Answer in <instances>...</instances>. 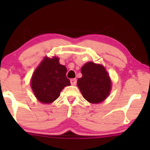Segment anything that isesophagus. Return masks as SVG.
<instances>
[{
	"label": "esophagus",
	"mask_w": 150,
	"mask_h": 150,
	"mask_svg": "<svg viewBox=\"0 0 150 150\" xmlns=\"http://www.w3.org/2000/svg\"><path fill=\"white\" fill-rule=\"evenodd\" d=\"M70 83H71V85H75L76 84V83H77L76 79H71L70 80Z\"/></svg>",
	"instance_id": "1"
}]
</instances>
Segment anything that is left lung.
Masks as SVG:
<instances>
[{
    "instance_id": "left-lung-1",
    "label": "left lung",
    "mask_w": 150,
    "mask_h": 150,
    "mask_svg": "<svg viewBox=\"0 0 150 150\" xmlns=\"http://www.w3.org/2000/svg\"><path fill=\"white\" fill-rule=\"evenodd\" d=\"M83 77L78 79V86L85 100L99 103L109 95L111 83L107 71L101 65L88 62L81 68Z\"/></svg>"
}]
</instances>
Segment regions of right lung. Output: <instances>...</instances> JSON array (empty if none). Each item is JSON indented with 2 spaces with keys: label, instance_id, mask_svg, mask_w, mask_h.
Instances as JSON below:
<instances>
[{
  "label": "right lung",
  "instance_id": "1",
  "mask_svg": "<svg viewBox=\"0 0 150 150\" xmlns=\"http://www.w3.org/2000/svg\"><path fill=\"white\" fill-rule=\"evenodd\" d=\"M66 72V67L59 63L57 57H46L42 61L31 80L32 89L39 101L51 103L59 98L63 88L70 85Z\"/></svg>",
  "mask_w": 150,
  "mask_h": 150
}]
</instances>
